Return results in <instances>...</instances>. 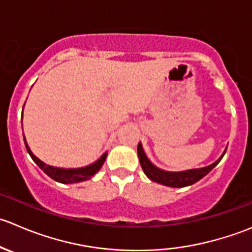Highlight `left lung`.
<instances>
[{
  "label": "left lung",
  "instance_id": "8db88e82",
  "mask_svg": "<svg viewBox=\"0 0 252 252\" xmlns=\"http://www.w3.org/2000/svg\"><path fill=\"white\" fill-rule=\"evenodd\" d=\"M225 152L226 148L224 149L223 154H221L214 163H212L207 166H203V168L189 169V170L183 171H166L158 168L157 165H154V164L149 160L148 157L144 153V149L143 147H142L141 142H139L138 147H137L139 163H141V166L142 169H143L144 174L147 175V178H148L149 180L154 181V183H158L164 186H169V188H185V186H190L192 185V184L197 183V181L201 180L203 176L207 175L212 169L220 161V159L223 158Z\"/></svg>",
  "mask_w": 252,
  "mask_h": 252
}]
</instances>
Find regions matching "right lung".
<instances>
[{"label": "right lung", "mask_w": 252, "mask_h": 252, "mask_svg": "<svg viewBox=\"0 0 252 252\" xmlns=\"http://www.w3.org/2000/svg\"><path fill=\"white\" fill-rule=\"evenodd\" d=\"M24 105H26V104H24ZM22 118H23V115H22ZM24 143H26L27 151H28L29 156L32 157L34 163H35L47 176H50L52 180L61 184H76L81 183V181L88 180V179H91L92 176L95 175V174L100 170L104 161H105L106 156H108V152H105L98 160L89 164V165L82 166V168H59V166L49 165V164L40 160V159L31 151L28 143H27L26 137H24Z\"/></svg>", "instance_id": "right-lung-1"}]
</instances>
